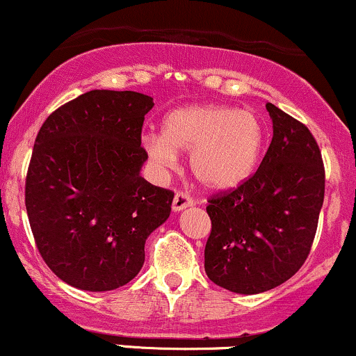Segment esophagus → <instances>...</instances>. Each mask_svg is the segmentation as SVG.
Instances as JSON below:
<instances>
[{"label":"esophagus","mask_w":356,"mask_h":356,"mask_svg":"<svg viewBox=\"0 0 356 356\" xmlns=\"http://www.w3.org/2000/svg\"><path fill=\"white\" fill-rule=\"evenodd\" d=\"M189 206H193V199L187 196V194L184 193L175 194L174 201H172V211H174V213H179V211L189 208Z\"/></svg>","instance_id":"34e87169"}]
</instances>
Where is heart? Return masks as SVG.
Segmentation results:
<instances>
[{
	"label": "heart",
	"mask_w": 356,
	"mask_h": 356,
	"mask_svg": "<svg viewBox=\"0 0 356 356\" xmlns=\"http://www.w3.org/2000/svg\"><path fill=\"white\" fill-rule=\"evenodd\" d=\"M265 130L252 111L225 104H191L170 111L162 134L143 138L148 162L160 172L177 167L189 155L196 181L213 193H226L248 181L264 150Z\"/></svg>",
	"instance_id": "obj_1"
}]
</instances>
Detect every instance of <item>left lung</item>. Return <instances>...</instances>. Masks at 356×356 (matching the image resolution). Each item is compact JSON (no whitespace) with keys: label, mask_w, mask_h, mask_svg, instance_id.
<instances>
[{"label":"left lung","mask_w":356,"mask_h":356,"mask_svg":"<svg viewBox=\"0 0 356 356\" xmlns=\"http://www.w3.org/2000/svg\"><path fill=\"white\" fill-rule=\"evenodd\" d=\"M273 136L259 170L206 208L209 280L236 294H260L291 279L306 261L324 199V167L314 136L267 103Z\"/></svg>","instance_id":"obj_1"}]
</instances>
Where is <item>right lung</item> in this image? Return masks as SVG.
<instances>
[{
    "instance_id": "1",
    "label": "right lung",
    "mask_w": 356,
    "mask_h": 356,
    "mask_svg": "<svg viewBox=\"0 0 356 356\" xmlns=\"http://www.w3.org/2000/svg\"><path fill=\"white\" fill-rule=\"evenodd\" d=\"M154 97L95 89L54 111L38 131L25 186L42 259L89 292L135 279L145 241L167 221L174 193L142 177L145 115Z\"/></svg>"
}]
</instances>
